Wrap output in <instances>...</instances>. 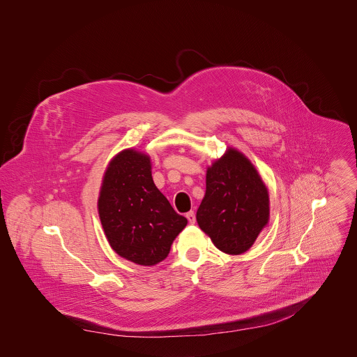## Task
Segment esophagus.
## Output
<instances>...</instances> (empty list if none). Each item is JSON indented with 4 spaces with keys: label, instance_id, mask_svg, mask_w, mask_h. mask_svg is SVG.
Masks as SVG:
<instances>
[{
    "label": "esophagus",
    "instance_id": "1",
    "mask_svg": "<svg viewBox=\"0 0 357 357\" xmlns=\"http://www.w3.org/2000/svg\"><path fill=\"white\" fill-rule=\"evenodd\" d=\"M185 217H187V220H188L191 224H194V222H195V220H197V218H195V213H194L192 210H191V211H188V213L185 214Z\"/></svg>",
    "mask_w": 357,
    "mask_h": 357
}]
</instances>
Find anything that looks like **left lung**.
Listing matches in <instances>:
<instances>
[{
  "label": "left lung",
  "mask_w": 357,
  "mask_h": 357,
  "mask_svg": "<svg viewBox=\"0 0 357 357\" xmlns=\"http://www.w3.org/2000/svg\"><path fill=\"white\" fill-rule=\"evenodd\" d=\"M269 220V197L255 166L229 149L206 173V194L197 221L217 249L242 255Z\"/></svg>",
  "instance_id": "8db88e82"
}]
</instances>
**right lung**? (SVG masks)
<instances>
[{
    "instance_id": "add662e5",
    "label": "right lung",
    "mask_w": 357,
    "mask_h": 357,
    "mask_svg": "<svg viewBox=\"0 0 357 357\" xmlns=\"http://www.w3.org/2000/svg\"><path fill=\"white\" fill-rule=\"evenodd\" d=\"M98 206L111 248L139 265L165 259L187 225V218L155 187L150 156L135 150H125L109 162Z\"/></svg>"
}]
</instances>
